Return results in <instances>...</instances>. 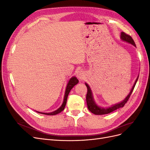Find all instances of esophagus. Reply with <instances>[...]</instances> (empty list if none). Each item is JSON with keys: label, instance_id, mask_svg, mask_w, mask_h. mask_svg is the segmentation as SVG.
<instances>
[{"label": "esophagus", "instance_id": "obj_1", "mask_svg": "<svg viewBox=\"0 0 150 150\" xmlns=\"http://www.w3.org/2000/svg\"><path fill=\"white\" fill-rule=\"evenodd\" d=\"M76 75H77V77H78V78L80 81L84 79V78H85V73H84V72L82 70H80V71L77 72Z\"/></svg>", "mask_w": 150, "mask_h": 150}]
</instances>
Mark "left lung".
<instances>
[{
    "instance_id": "1",
    "label": "left lung",
    "mask_w": 150,
    "mask_h": 150,
    "mask_svg": "<svg viewBox=\"0 0 150 150\" xmlns=\"http://www.w3.org/2000/svg\"><path fill=\"white\" fill-rule=\"evenodd\" d=\"M121 40H123V41L130 43L132 45H133L134 46L136 47V44L134 42L133 39H132V38H131L129 35L126 34V33H123V32H122V33H121ZM138 77L139 76H138L137 79H136L134 84L133 86V88H132V89H131L130 93H129L128 96H126V98L124 99V100L121 101L120 103H117L116 104H115V105H113L111 107L107 108H101V107H99L97 105L96 103H95L94 99H93L91 89L90 87L87 83H85L86 87H87V89H88V93H87V94H86V103H87L88 110L94 115H102L108 114V113H110L112 111L116 110L117 109H119L120 108H122L125 106V104L127 103V101H128V99H129V98L131 96V93H132L133 91L134 88V86H135L136 84H137V81L138 79Z\"/></svg>"
}]
</instances>
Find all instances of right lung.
<instances>
[{
    "label": "right lung",
    "instance_id": "right-lung-1",
    "mask_svg": "<svg viewBox=\"0 0 150 150\" xmlns=\"http://www.w3.org/2000/svg\"><path fill=\"white\" fill-rule=\"evenodd\" d=\"M79 83L78 79H77L76 77H72L70 79V80L68 82L67 84V87L66 89V91H65V95H64V101H63L61 106L58 108L57 110L54 111L53 112H39V111H36L38 113H40V114H43V115H55L57 114H59V113L61 112V111H62L63 110H64L65 106L66 104V102H67V96L68 94H69L70 91L72 89V88L74 87V86L77 84Z\"/></svg>",
    "mask_w": 150,
    "mask_h": 150
}]
</instances>
